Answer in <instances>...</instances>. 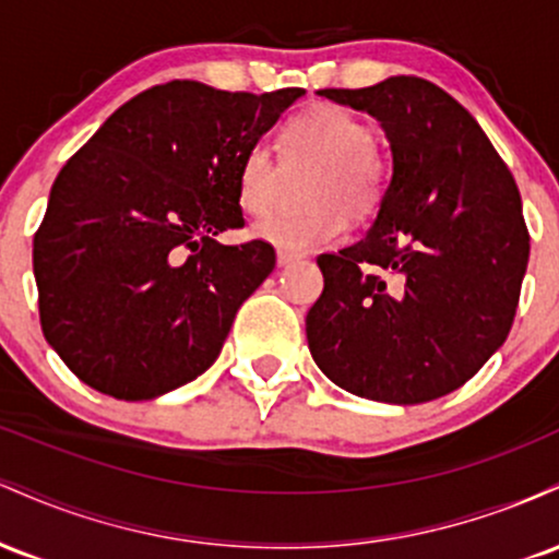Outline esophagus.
<instances>
[{
    "label": "esophagus",
    "mask_w": 559,
    "mask_h": 559,
    "mask_svg": "<svg viewBox=\"0 0 559 559\" xmlns=\"http://www.w3.org/2000/svg\"><path fill=\"white\" fill-rule=\"evenodd\" d=\"M299 260V254L294 252H286V249H278V265H288V262Z\"/></svg>",
    "instance_id": "esophagus-1"
}]
</instances>
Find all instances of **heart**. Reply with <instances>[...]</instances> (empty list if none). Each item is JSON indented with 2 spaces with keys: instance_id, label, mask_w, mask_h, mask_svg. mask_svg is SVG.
I'll use <instances>...</instances> for the list:
<instances>
[{
  "instance_id": "b5f03b06",
  "label": "heart",
  "mask_w": 559,
  "mask_h": 559,
  "mask_svg": "<svg viewBox=\"0 0 559 559\" xmlns=\"http://www.w3.org/2000/svg\"><path fill=\"white\" fill-rule=\"evenodd\" d=\"M284 163L316 165L305 186L310 207L273 213L254 223V236L281 249H312L344 234L346 215L368 221L378 213L391 183L389 159L376 150L373 128L338 105H318L286 120ZM284 189V165L265 144L247 146L236 173V197L247 213L271 210Z\"/></svg>"
}]
</instances>
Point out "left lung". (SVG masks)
<instances>
[{
	"label": "left lung",
	"mask_w": 559,
	"mask_h": 559,
	"mask_svg": "<svg viewBox=\"0 0 559 559\" xmlns=\"http://www.w3.org/2000/svg\"><path fill=\"white\" fill-rule=\"evenodd\" d=\"M320 96L381 120L394 173L368 236L318 258L312 360L365 400H439L512 329L531 252L521 191L476 118L431 81L394 75Z\"/></svg>",
	"instance_id": "left-lung-1"
}]
</instances>
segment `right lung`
<instances>
[{
    "label": "right lung",
    "mask_w": 559,
    "mask_h": 559,
    "mask_svg": "<svg viewBox=\"0 0 559 559\" xmlns=\"http://www.w3.org/2000/svg\"><path fill=\"white\" fill-rule=\"evenodd\" d=\"M301 94L159 83L68 159L34 234V275L44 338L83 383L155 400L217 360L275 249L215 236L243 226L241 155Z\"/></svg>",
    "instance_id": "obj_1"
}]
</instances>
